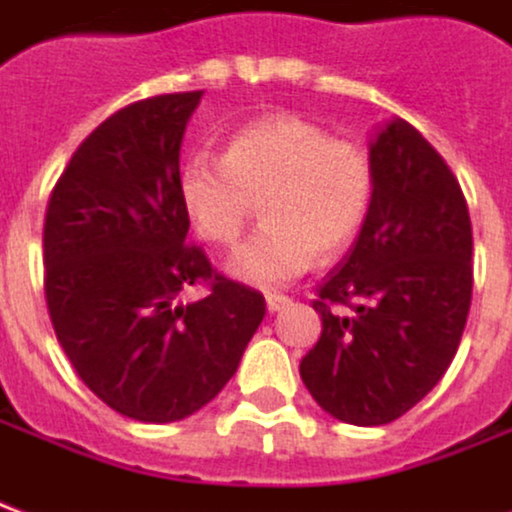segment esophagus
Returning a JSON list of instances; mask_svg holds the SVG:
<instances>
[{"label":"esophagus","mask_w":512,"mask_h":512,"mask_svg":"<svg viewBox=\"0 0 512 512\" xmlns=\"http://www.w3.org/2000/svg\"><path fill=\"white\" fill-rule=\"evenodd\" d=\"M288 304H290V299L288 296H282V293H268L266 296L268 312H279L282 307H288Z\"/></svg>","instance_id":"1"}]
</instances>
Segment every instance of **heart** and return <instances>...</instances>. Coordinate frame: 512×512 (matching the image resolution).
I'll use <instances>...</instances> for the list:
<instances>
[{
  "label": "heart",
  "mask_w": 512,
  "mask_h": 512,
  "mask_svg": "<svg viewBox=\"0 0 512 512\" xmlns=\"http://www.w3.org/2000/svg\"><path fill=\"white\" fill-rule=\"evenodd\" d=\"M373 194L376 164L365 147L301 117L252 123L222 158L200 153L180 172V205L208 244L235 246L263 208L266 227L227 263L238 282L255 288H279L312 255L343 252L362 230Z\"/></svg>",
  "instance_id": "b5f03b06"
}]
</instances>
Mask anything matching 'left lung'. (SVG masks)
<instances>
[{
    "label": "left lung",
    "mask_w": 512,
    "mask_h": 512,
    "mask_svg": "<svg viewBox=\"0 0 512 512\" xmlns=\"http://www.w3.org/2000/svg\"><path fill=\"white\" fill-rule=\"evenodd\" d=\"M376 194L362 233L318 285L321 337L301 381L348 425L403 417L447 373L472 304V222L461 183L417 128L370 145Z\"/></svg>",
    "instance_id": "8db88e82"
}]
</instances>
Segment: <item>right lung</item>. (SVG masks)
<instances>
[{
  "label": "right lung",
  "mask_w": 512,
  "mask_h": 512,
  "mask_svg": "<svg viewBox=\"0 0 512 512\" xmlns=\"http://www.w3.org/2000/svg\"><path fill=\"white\" fill-rule=\"evenodd\" d=\"M202 90L153 95L76 147L43 224L51 326L84 384L123 417L175 422L233 378L266 315L263 293L191 246L180 142ZM209 296L179 304V290Z\"/></svg>",
  "instance_id": "obj_1"
}]
</instances>
